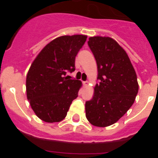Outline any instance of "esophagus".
I'll return each instance as SVG.
<instances>
[{
  "label": "esophagus",
  "instance_id": "34e87169",
  "mask_svg": "<svg viewBox=\"0 0 158 158\" xmlns=\"http://www.w3.org/2000/svg\"><path fill=\"white\" fill-rule=\"evenodd\" d=\"M83 84H84V85H85V86H88L89 85V81H84Z\"/></svg>",
  "mask_w": 158,
  "mask_h": 158
}]
</instances>
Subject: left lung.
<instances>
[{
	"label": "left lung",
	"instance_id": "obj_1",
	"mask_svg": "<svg viewBox=\"0 0 158 158\" xmlns=\"http://www.w3.org/2000/svg\"><path fill=\"white\" fill-rule=\"evenodd\" d=\"M88 45L97 64L98 79L94 95L85 102V115L93 126L112 125L135 102L139 84L127 54L115 40L95 36Z\"/></svg>",
	"mask_w": 158,
	"mask_h": 158
}]
</instances>
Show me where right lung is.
Instances as JSON below:
<instances>
[{"instance_id":"obj_1","label":"right lung","mask_w":158,"mask_h":158,"mask_svg":"<svg viewBox=\"0 0 158 158\" xmlns=\"http://www.w3.org/2000/svg\"><path fill=\"white\" fill-rule=\"evenodd\" d=\"M86 35H64L48 43L31 65L26 79L27 97L32 110L47 123L62 121L78 96L81 81L68 79L75 70V58Z\"/></svg>"}]
</instances>
